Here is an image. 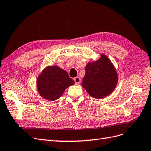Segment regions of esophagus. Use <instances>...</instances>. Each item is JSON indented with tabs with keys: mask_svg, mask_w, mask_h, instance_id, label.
Here are the masks:
<instances>
[{
	"mask_svg": "<svg viewBox=\"0 0 151 151\" xmlns=\"http://www.w3.org/2000/svg\"><path fill=\"white\" fill-rule=\"evenodd\" d=\"M73 80H74L75 83L76 84H78L80 82V78H79V77H78V76L75 77V78H74V79H73Z\"/></svg>",
	"mask_w": 151,
	"mask_h": 151,
	"instance_id": "obj_1",
	"label": "esophagus"
}]
</instances>
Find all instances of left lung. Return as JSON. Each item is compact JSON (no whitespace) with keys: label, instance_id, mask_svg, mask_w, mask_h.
<instances>
[{"label":"left lung","instance_id":"1","mask_svg":"<svg viewBox=\"0 0 151 151\" xmlns=\"http://www.w3.org/2000/svg\"><path fill=\"white\" fill-rule=\"evenodd\" d=\"M117 80L114 65L106 55H101L97 61L86 65L82 86L92 97L101 98L114 90Z\"/></svg>","mask_w":151,"mask_h":151}]
</instances>
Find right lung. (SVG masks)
<instances>
[{
  "label": "right lung",
  "mask_w": 151,
  "mask_h": 151,
  "mask_svg": "<svg viewBox=\"0 0 151 151\" xmlns=\"http://www.w3.org/2000/svg\"><path fill=\"white\" fill-rule=\"evenodd\" d=\"M74 83L66 71L58 66H49L39 76L37 85L42 98L55 101L63 94L65 88Z\"/></svg>",
  "instance_id": "add662e5"
}]
</instances>
